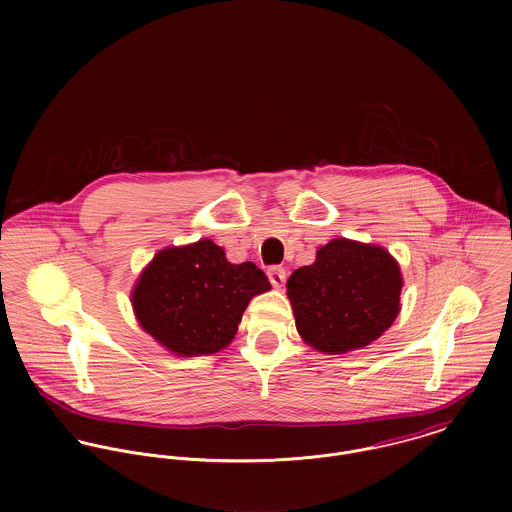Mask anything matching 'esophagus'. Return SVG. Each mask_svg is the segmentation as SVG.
<instances>
[{"instance_id": "obj_1", "label": "esophagus", "mask_w": 512, "mask_h": 512, "mask_svg": "<svg viewBox=\"0 0 512 512\" xmlns=\"http://www.w3.org/2000/svg\"><path fill=\"white\" fill-rule=\"evenodd\" d=\"M268 280H270V284H272L274 288L280 290V288L286 284V270L280 268V266H272V268L268 270Z\"/></svg>"}]
</instances>
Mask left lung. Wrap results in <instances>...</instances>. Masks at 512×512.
Here are the masks:
<instances>
[{
    "mask_svg": "<svg viewBox=\"0 0 512 512\" xmlns=\"http://www.w3.org/2000/svg\"><path fill=\"white\" fill-rule=\"evenodd\" d=\"M404 278L378 244L333 238L286 288L299 337L325 355H345L376 341L400 313Z\"/></svg>",
    "mask_w": 512,
    "mask_h": 512,
    "instance_id": "obj_1",
    "label": "left lung"
}]
</instances>
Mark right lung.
<instances>
[{
    "instance_id": "1",
    "label": "right lung",
    "mask_w": 512,
    "mask_h": 512,
    "mask_svg": "<svg viewBox=\"0 0 512 512\" xmlns=\"http://www.w3.org/2000/svg\"><path fill=\"white\" fill-rule=\"evenodd\" d=\"M272 290L252 262L232 264L209 238L159 250L130 293L140 327L177 357L226 349L250 299Z\"/></svg>"
}]
</instances>
